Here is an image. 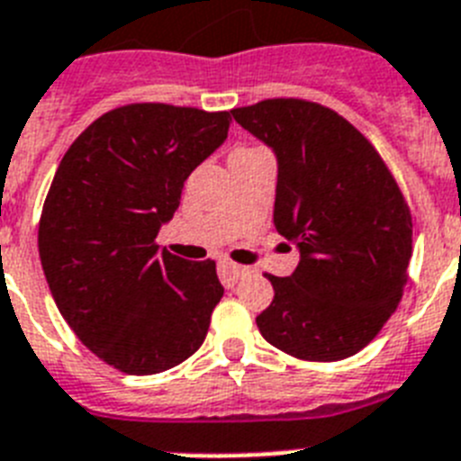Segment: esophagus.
Returning <instances> with one entry per match:
<instances>
[{"label": "esophagus", "instance_id": "esophagus-1", "mask_svg": "<svg viewBox=\"0 0 461 461\" xmlns=\"http://www.w3.org/2000/svg\"><path fill=\"white\" fill-rule=\"evenodd\" d=\"M219 268H221V277L226 279V282H238L242 275H247L245 266H238V263L233 261H221L219 263Z\"/></svg>", "mask_w": 461, "mask_h": 461}]
</instances>
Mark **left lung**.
<instances>
[{
    "label": "left lung",
    "instance_id": "obj_1",
    "mask_svg": "<svg viewBox=\"0 0 461 461\" xmlns=\"http://www.w3.org/2000/svg\"><path fill=\"white\" fill-rule=\"evenodd\" d=\"M230 113L277 153L273 223L301 251L294 275L266 273L275 296L258 331L296 359H348L403 296L412 257L406 195L366 135L320 102L270 97Z\"/></svg>",
    "mask_w": 461,
    "mask_h": 461
}]
</instances>
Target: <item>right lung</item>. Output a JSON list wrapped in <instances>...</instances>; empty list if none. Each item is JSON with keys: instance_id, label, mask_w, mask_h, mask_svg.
I'll list each match as a JSON object with an SVG mask.
<instances>
[{"instance_id": "right-lung-1", "label": "right lung", "mask_w": 461, "mask_h": 461, "mask_svg": "<svg viewBox=\"0 0 461 461\" xmlns=\"http://www.w3.org/2000/svg\"><path fill=\"white\" fill-rule=\"evenodd\" d=\"M230 113L132 102L62 156L39 219L53 301L97 359L128 375L175 368L203 345L223 286L216 263L156 242L184 182L228 137Z\"/></svg>"}]
</instances>
